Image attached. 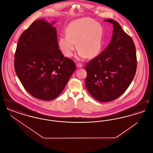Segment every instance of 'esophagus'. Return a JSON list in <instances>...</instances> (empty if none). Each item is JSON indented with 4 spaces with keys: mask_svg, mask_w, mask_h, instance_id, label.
Here are the masks:
<instances>
[{
    "mask_svg": "<svg viewBox=\"0 0 153 153\" xmlns=\"http://www.w3.org/2000/svg\"><path fill=\"white\" fill-rule=\"evenodd\" d=\"M76 66H77V67L78 68H82L83 65H82V64H80V63H77V64H76Z\"/></svg>",
    "mask_w": 153,
    "mask_h": 153,
    "instance_id": "esophagus-1",
    "label": "esophagus"
}]
</instances>
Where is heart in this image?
Masks as SVG:
<instances>
[{
  "label": "heart",
  "instance_id": "heart-1",
  "mask_svg": "<svg viewBox=\"0 0 153 153\" xmlns=\"http://www.w3.org/2000/svg\"><path fill=\"white\" fill-rule=\"evenodd\" d=\"M66 36L58 41L61 50L70 57L77 48L81 59L95 58L102 48L104 29L102 25L90 18H82L72 22L66 29Z\"/></svg>",
  "mask_w": 153,
  "mask_h": 153
}]
</instances>
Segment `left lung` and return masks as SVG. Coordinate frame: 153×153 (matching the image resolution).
Instances as JSON below:
<instances>
[{
    "label": "left lung",
    "instance_id": "8db88e82",
    "mask_svg": "<svg viewBox=\"0 0 153 153\" xmlns=\"http://www.w3.org/2000/svg\"><path fill=\"white\" fill-rule=\"evenodd\" d=\"M113 36L108 46L85 67V84L96 100L109 102L117 99L127 90L137 71L135 46L131 36L112 19Z\"/></svg>",
    "mask_w": 153,
    "mask_h": 153
}]
</instances>
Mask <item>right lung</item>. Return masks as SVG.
<instances>
[{
	"label": "right lung",
	"mask_w": 153,
	"mask_h": 153,
	"mask_svg": "<svg viewBox=\"0 0 153 153\" xmlns=\"http://www.w3.org/2000/svg\"><path fill=\"white\" fill-rule=\"evenodd\" d=\"M53 23L42 19L33 22L21 35L15 53V71L22 85L45 101L58 97L76 69L59 50Z\"/></svg>",
	"instance_id": "1"
}]
</instances>
